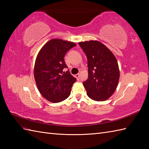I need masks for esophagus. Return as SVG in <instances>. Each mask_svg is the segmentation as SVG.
Wrapping results in <instances>:
<instances>
[{"label":"esophagus","mask_w":149,"mask_h":149,"mask_svg":"<svg viewBox=\"0 0 149 149\" xmlns=\"http://www.w3.org/2000/svg\"><path fill=\"white\" fill-rule=\"evenodd\" d=\"M75 77H76L77 79H79V77H80V74H77L76 75H75Z\"/></svg>","instance_id":"esophagus-1"}]
</instances>
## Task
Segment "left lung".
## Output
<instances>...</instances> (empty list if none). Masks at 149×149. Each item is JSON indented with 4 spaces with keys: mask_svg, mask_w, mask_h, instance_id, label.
I'll return each instance as SVG.
<instances>
[{
    "mask_svg": "<svg viewBox=\"0 0 149 149\" xmlns=\"http://www.w3.org/2000/svg\"><path fill=\"white\" fill-rule=\"evenodd\" d=\"M88 59V77L83 85L87 95L95 101H104L116 89L120 77L118 62L113 54L98 41L79 42Z\"/></svg>",
    "mask_w": 149,
    "mask_h": 149,
    "instance_id": "obj_1",
    "label": "left lung"
}]
</instances>
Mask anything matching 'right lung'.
Instances as JSON below:
<instances>
[{
  "mask_svg": "<svg viewBox=\"0 0 149 149\" xmlns=\"http://www.w3.org/2000/svg\"><path fill=\"white\" fill-rule=\"evenodd\" d=\"M75 45L68 41L53 39L45 44L37 56L34 79L40 93L50 102H60L70 95L76 78L67 70L64 58Z\"/></svg>",
  "mask_w": 149,
  "mask_h": 149,
  "instance_id": "right-lung-1",
  "label": "right lung"
}]
</instances>
